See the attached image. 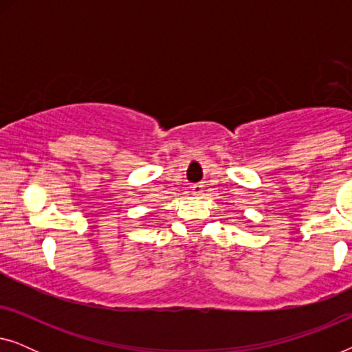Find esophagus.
I'll return each instance as SVG.
<instances>
[{
    "instance_id": "obj_1",
    "label": "esophagus",
    "mask_w": 352,
    "mask_h": 352,
    "mask_svg": "<svg viewBox=\"0 0 352 352\" xmlns=\"http://www.w3.org/2000/svg\"><path fill=\"white\" fill-rule=\"evenodd\" d=\"M204 184H201V182H200V184H194V186H192L190 187V192H192V194H194V195H201V192H204Z\"/></svg>"
}]
</instances>
